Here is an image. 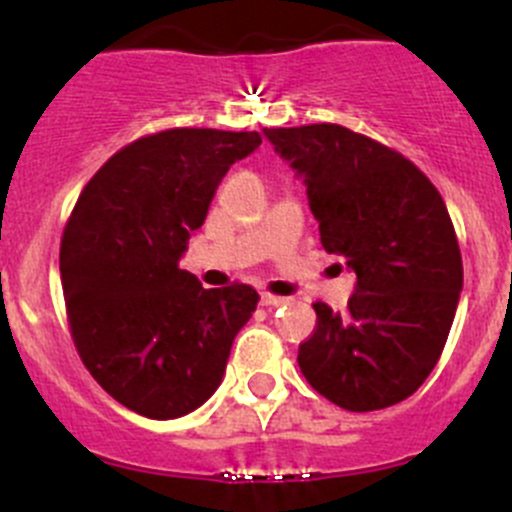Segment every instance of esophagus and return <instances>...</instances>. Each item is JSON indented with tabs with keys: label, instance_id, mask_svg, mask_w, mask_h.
I'll return each instance as SVG.
<instances>
[{
	"label": "esophagus",
	"instance_id": "esophagus-1",
	"mask_svg": "<svg viewBox=\"0 0 512 512\" xmlns=\"http://www.w3.org/2000/svg\"><path fill=\"white\" fill-rule=\"evenodd\" d=\"M285 297H277V295H270V292H262L260 295V305H265V307H280V305H285Z\"/></svg>",
	"mask_w": 512,
	"mask_h": 512
}]
</instances>
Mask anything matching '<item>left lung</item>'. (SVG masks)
I'll list each match as a JSON object with an SVG mask.
<instances>
[{"label":"left lung","instance_id":"8db88e82","mask_svg":"<svg viewBox=\"0 0 512 512\" xmlns=\"http://www.w3.org/2000/svg\"><path fill=\"white\" fill-rule=\"evenodd\" d=\"M302 177L320 242L357 275L345 312L315 302L297 362L312 388L352 413L410 398L438 365L463 260L448 207L400 152L340 124L265 130Z\"/></svg>","mask_w":512,"mask_h":512}]
</instances>
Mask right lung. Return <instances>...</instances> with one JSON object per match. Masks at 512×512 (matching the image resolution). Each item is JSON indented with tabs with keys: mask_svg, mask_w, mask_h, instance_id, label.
<instances>
[{
	"mask_svg": "<svg viewBox=\"0 0 512 512\" xmlns=\"http://www.w3.org/2000/svg\"><path fill=\"white\" fill-rule=\"evenodd\" d=\"M257 132L165 130L104 162L59 247L69 330L84 367L124 408L172 420L200 408L255 312L250 285L205 290L180 270L230 165Z\"/></svg>",
	"mask_w": 512,
	"mask_h": 512,
	"instance_id": "right-lung-1",
	"label": "right lung"
}]
</instances>
